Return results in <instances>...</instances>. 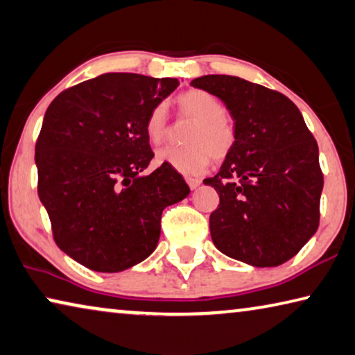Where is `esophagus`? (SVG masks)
Returning a JSON list of instances; mask_svg holds the SVG:
<instances>
[{"label":"esophagus","mask_w":355,"mask_h":355,"mask_svg":"<svg viewBox=\"0 0 355 355\" xmlns=\"http://www.w3.org/2000/svg\"><path fill=\"white\" fill-rule=\"evenodd\" d=\"M187 183L189 184L191 189H196L200 184V180L199 178H194V177H187Z\"/></svg>","instance_id":"34e87169"}]
</instances>
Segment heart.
<instances>
[{"mask_svg": "<svg viewBox=\"0 0 355 355\" xmlns=\"http://www.w3.org/2000/svg\"><path fill=\"white\" fill-rule=\"evenodd\" d=\"M175 104L182 116L194 120L187 134L184 147H164L156 153V162L184 175H198L215 161H224L237 145V128L226 115L221 99L205 89L193 88L180 93ZM168 118L164 104H156L145 120V134L151 144L167 137Z\"/></svg>", "mask_w": 355, "mask_h": 355, "instance_id": "b5f03b06", "label": "heart"}]
</instances>
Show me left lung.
<instances>
[{
    "mask_svg": "<svg viewBox=\"0 0 355 355\" xmlns=\"http://www.w3.org/2000/svg\"><path fill=\"white\" fill-rule=\"evenodd\" d=\"M191 85L221 99L237 128L232 155L204 180L219 194L213 243L252 267L281 266L319 226L318 142L297 105L275 89L234 76H202Z\"/></svg>",
    "mask_w": 355,
    "mask_h": 355,
    "instance_id": "8db88e82",
    "label": "left lung"
}]
</instances>
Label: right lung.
<instances>
[{
  "label": "right lung",
  "mask_w": 355,
  "mask_h": 355,
  "mask_svg": "<svg viewBox=\"0 0 355 355\" xmlns=\"http://www.w3.org/2000/svg\"><path fill=\"white\" fill-rule=\"evenodd\" d=\"M177 78L110 72L64 89L36 142L37 194L55 243L94 272H123L155 251L166 207L189 194L168 166L140 175L155 153L145 120Z\"/></svg>",
  "instance_id": "right-lung-1"
}]
</instances>
